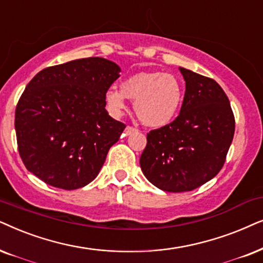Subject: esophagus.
<instances>
[{
  "instance_id": "esophagus-1",
  "label": "esophagus",
  "mask_w": 263,
  "mask_h": 263,
  "mask_svg": "<svg viewBox=\"0 0 263 263\" xmlns=\"http://www.w3.org/2000/svg\"><path fill=\"white\" fill-rule=\"evenodd\" d=\"M136 131H137V128H136V127H132V126H127V127L125 128V135L128 136V135L134 134V132H136Z\"/></svg>"
}]
</instances>
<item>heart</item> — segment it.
Here are the masks:
<instances>
[{"instance_id":"1","label":"heart","mask_w":263,"mask_h":263,"mask_svg":"<svg viewBox=\"0 0 263 263\" xmlns=\"http://www.w3.org/2000/svg\"><path fill=\"white\" fill-rule=\"evenodd\" d=\"M183 86L177 77L164 72H141L121 83V91L109 87L104 95L108 110L119 117L126 108L125 97L135 101L139 120L149 127H163L179 113Z\"/></svg>"}]
</instances>
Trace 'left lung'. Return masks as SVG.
I'll return each instance as SVG.
<instances>
[{
	"mask_svg": "<svg viewBox=\"0 0 263 263\" xmlns=\"http://www.w3.org/2000/svg\"><path fill=\"white\" fill-rule=\"evenodd\" d=\"M185 95L176 120L146 135L141 168L153 185L168 192L195 190L225 163L234 117L215 80L180 67Z\"/></svg>",
	"mask_w": 263,
	"mask_h": 263,
	"instance_id": "8db88e82",
	"label": "left lung"
}]
</instances>
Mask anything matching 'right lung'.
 I'll return each mask as SVG.
<instances>
[{
	"mask_svg": "<svg viewBox=\"0 0 263 263\" xmlns=\"http://www.w3.org/2000/svg\"><path fill=\"white\" fill-rule=\"evenodd\" d=\"M120 67L86 58L42 69L15 109L17 150L45 184L76 190L91 183L126 125L106 110L104 95Z\"/></svg>",
	"mask_w": 263,
	"mask_h": 263,
	"instance_id": "obj_1",
	"label": "right lung"
}]
</instances>
